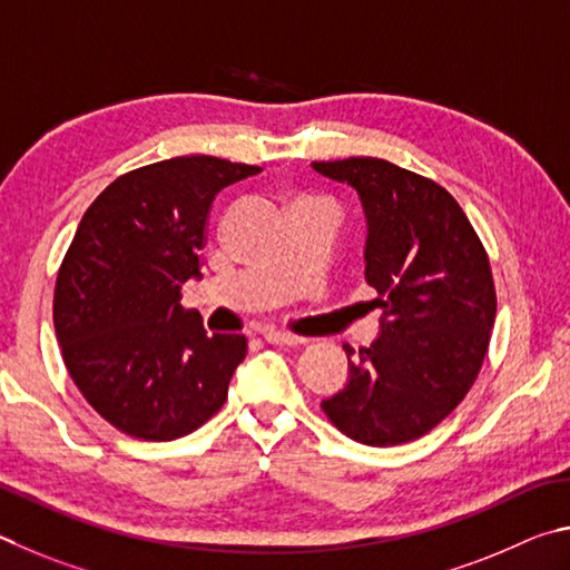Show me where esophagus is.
Segmentation results:
<instances>
[{"label":"esophagus","mask_w":570,"mask_h":570,"mask_svg":"<svg viewBox=\"0 0 570 570\" xmlns=\"http://www.w3.org/2000/svg\"><path fill=\"white\" fill-rule=\"evenodd\" d=\"M263 337L269 345H301L303 343V337L291 335V333H277V331H267Z\"/></svg>","instance_id":"esophagus-1"}]
</instances>
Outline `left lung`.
<instances>
[{"instance_id": "left-lung-1", "label": "left lung", "mask_w": 570, "mask_h": 570, "mask_svg": "<svg viewBox=\"0 0 570 570\" xmlns=\"http://www.w3.org/2000/svg\"><path fill=\"white\" fill-rule=\"evenodd\" d=\"M357 189L367 219L365 279L381 335L351 361V381L323 401L337 431L387 448L431 433L471 391L491 343L495 285L471 219L433 179L387 159L313 163Z\"/></svg>"}]
</instances>
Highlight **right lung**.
I'll return each mask as SVG.
<instances>
[{"label":"right lung","mask_w":570,"mask_h":570,"mask_svg":"<svg viewBox=\"0 0 570 570\" xmlns=\"http://www.w3.org/2000/svg\"><path fill=\"white\" fill-rule=\"evenodd\" d=\"M257 173L173 157L117 177L87 207L57 273L55 331L69 377L117 431L175 441L227 401L245 335H207L179 291L199 277L215 195Z\"/></svg>","instance_id":"add662e5"}]
</instances>
